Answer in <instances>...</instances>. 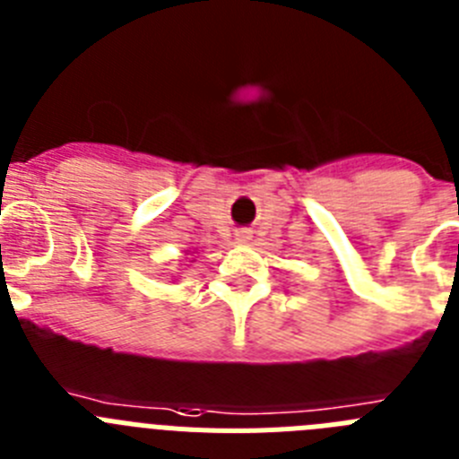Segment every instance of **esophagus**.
Segmentation results:
<instances>
[{
  "label": "esophagus",
  "instance_id": "esophagus-1",
  "mask_svg": "<svg viewBox=\"0 0 459 459\" xmlns=\"http://www.w3.org/2000/svg\"><path fill=\"white\" fill-rule=\"evenodd\" d=\"M234 241H237V243H250V241H253V234H250L248 230H238L237 237H234Z\"/></svg>",
  "mask_w": 459,
  "mask_h": 459
}]
</instances>
